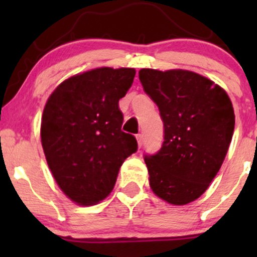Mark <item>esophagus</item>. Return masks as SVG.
<instances>
[{"label":"esophagus","mask_w":257,"mask_h":257,"mask_svg":"<svg viewBox=\"0 0 257 257\" xmlns=\"http://www.w3.org/2000/svg\"><path fill=\"white\" fill-rule=\"evenodd\" d=\"M137 140H138V145H139V147L143 146V143H144V137H143V134H138V135H137Z\"/></svg>","instance_id":"obj_1"}]
</instances>
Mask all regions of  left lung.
<instances>
[{
    "label": "left lung",
    "instance_id": "obj_1",
    "mask_svg": "<svg viewBox=\"0 0 257 257\" xmlns=\"http://www.w3.org/2000/svg\"><path fill=\"white\" fill-rule=\"evenodd\" d=\"M139 78L164 126L161 150L144 157L150 187L170 204H188L222 166L234 131L232 102L220 85L187 70L141 69Z\"/></svg>",
    "mask_w": 257,
    "mask_h": 257
}]
</instances>
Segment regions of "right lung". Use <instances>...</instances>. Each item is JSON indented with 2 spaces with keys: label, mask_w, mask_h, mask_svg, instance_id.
<instances>
[{
  "label": "right lung",
  "mask_w": 257,
  "mask_h": 257,
  "mask_svg": "<svg viewBox=\"0 0 257 257\" xmlns=\"http://www.w3.org/2000/svg\"><path fill=\"white\" fill-rule=\"evenodd\" d=\"M134 77L129 67H100L67 78L47 100L41 123L44 156L59 187L77 204L106 198L124 159L137 152V139L122 132L118 107Z\"/></svg>",
  "instance_id": "1"
}]
</instances>
